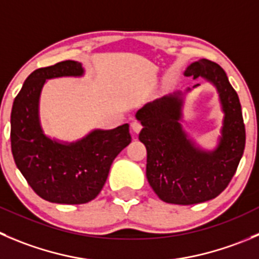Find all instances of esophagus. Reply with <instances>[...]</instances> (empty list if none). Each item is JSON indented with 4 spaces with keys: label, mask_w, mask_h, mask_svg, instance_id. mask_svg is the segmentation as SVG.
Returning <instances> with one entry per match:
<instances>
[{
    "label": "esophagus",
    "mask_w": 259,
    "mask_h": 259,
    "mask_svg": "<svg viewBox=\"0 0 259 259\" xmlns=\"http://www.w3.org/2000/svg\"><path fill=\"white\" fill-rule=\"evenodd\" d=\"M131 128H132V131H134L135 134H139V132L141 131L142 124L139 122V120H134V122L131 123Z\"/></svg>",
    "instance_id": "esophagus-1"
}]
</instances>
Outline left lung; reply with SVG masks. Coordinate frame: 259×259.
Returning a JSON list of instances; mask_svg holds the SVG:
<instances>
[{
  "instance_id": "8db88e82",
  "label": "left lung",
  "mask_w": 259,
  "mask_h": 259,
  "mask_svg": "<svg viewBox=\"0 0 259 259\" xmlns=\"http://www.w3.org/2000/svg\"><path fill=\"white\" fill-rule=\"evenodd\" d=\"M184 75L205 78L218 90L224 120L215 150L199 149L182 128V93L147 103L136 114L144 125L139 139L147 150V181L161 201L174 205L218 197L230 183L245 147L242 107L225 71L218 63L199 60Z\"/></svg>"
}]
</instances>
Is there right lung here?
<instances>
[{
    "instance_id": "obj_1",
    "label": "right lung",
    "mask_w": 259,
    "mask_h": 259,
    "mask_svg": "<svg viewBox=\"0 0 259 259\" xmlns=\"http://www.w3.org/2000/svg\"><path fill=\"white\" fill-rule=\"evenodd\" d=\"M76 61L38 68L28 76L11 110V151L17 169L43 199L81 205L102 191L117 155L131 144L130 125L94 130L76 142H58L46 136L39 120V98L47 80L82 76Z\"/></svg>"
}]
</instances>
